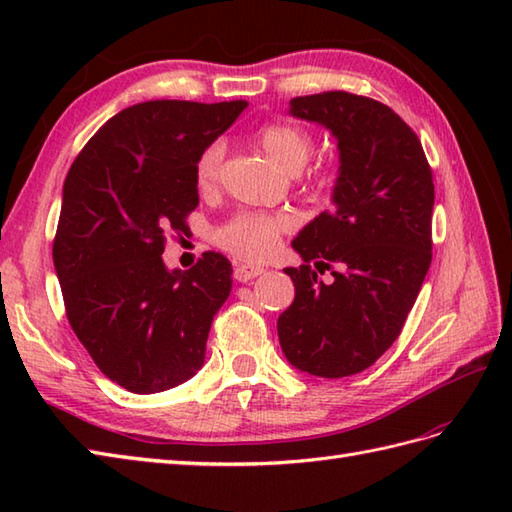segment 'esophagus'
<instances>
[{"mask_svg":"<svg viewBox=\"0 0 512 512\" xmlns=\"http://www.w3.org/2000/svg\"><path fill=\"white\" fill-rule=\"evenodd\" d=\"M262 273H264V268L250 266V264H237V266L233 268V277H235L237 281H242V284H246V281H253L255 277H259Z\"/></svg>","mask_w":512,"mask_h":512,"instance_id":"obj_1","label":"esophagus"}]
</instances>
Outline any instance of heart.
I'll use <instances>...</instances> for the list:
<instances>
[{
	"instance_id": "heart-1",
	"label": "heart",
	"mask_w": 512,
	"mask_h": 512,
	"mask_svg": "<svg viewBox=\"0 0 512 512\" xmlns=\"http://www.w3.org/2000/svg\"><path fill=\"white\" fill-rule=\"evenodd\" d=\"M259 145L281 169L297 173L312 154V138L301 127L290 123H270L259 129ZM224 147L213 143L206 147L195 162V182L202 191L211 189L220 173ZM290 220L284 215L268 213H239L231 222L217 228L215 239L222 248L231 250L239 259H266L277 248L281 231H286Z\"/></svg>"
}]
</instances>
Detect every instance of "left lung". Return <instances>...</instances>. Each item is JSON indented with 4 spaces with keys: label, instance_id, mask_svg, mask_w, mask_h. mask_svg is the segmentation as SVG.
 Here are the masks:
<instances>
[{
    "label": "left lung",
    "instance_id": "1",
    "mask_svg": "<svg viewBox=\"0 0 512 512\" xmlns=\"http://www.w3.org/2000/svg\"><path fill=\"white\" fill-rule=\"evenodd\" d=\"M288 114L328 129L339 149L332 209L292 239L295 301L277 334L292 367L321 378L363 372L405 325L431 264L433 178L418 136L387 105L347 92L297 96ZM332 269L323 285L316 277Z\"/></svg>",
    "mask_w": 512,
    "mask_h": 512
}]
</instances>
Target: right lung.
I'll return each mask as SVG.
<instances>
[{
  "label": "right lung",
  "instance_id": "obj_1",
  "mask_svg": "<svg viewBox=\"0 0 512 512\" xmlns=\"http://www.w3.org/2000/svg\"><path fill=\"white\" fill-rule=\"evenodd\" d=\"M246 101H147L112 116L68 171L52 259L74 334L132 394L182 385L204 365L231 262L165 266V233L200 202L195 162Z\"/></svg>",
  "mask_w": 512,
  "mask_h": 512
}]
</instances>
